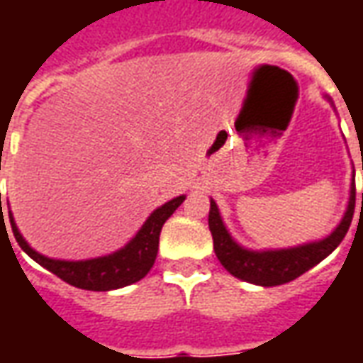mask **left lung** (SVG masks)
<instances>
[{"label": "left lung", "instance_id": "8db88e82", "mask_svg": "<svg viewBox=\"0 0 363 363\" xmlns=\"http://www.w3.org/2000/svg\"><path fill=\"white\" fill-rule=\"evenodd\" d=\"M328 103L333 104L330 96L325 95ZM354 206H356V186H354V174L350 182V198L344 212L342 220L327 237L311 243L288 247V249H267V251H252L243 245H239L231 237L221 220V213L218 204L210 200V216H208V225L213 237V251L231 276L239 280L249 281L255 286H280L288 281L296 280L301 274L317 267L320 260H325L340 245L350 228L352 216H354ZM362 210H363V192H362Z\"/></svg>", "mask_w": 363, "mask_h": 363}]
</instances>
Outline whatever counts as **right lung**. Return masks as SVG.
Segmentation results:
<instances>
[{
	"label": "right lung",
	"instance_id": "right-lung-1",
	"mask_svg": "<svg viewBox=\"0 0 363 363\" xmlns=\"http://www.w3.org/2000/svg\"><path fill=\"white\" fill-rule=\"evenodd\" d=\"M184 198H186L184 194L177 196L165 202L163 206H159L157 210H153L150 218L143 221L140 231L122 249L111 252V255H104V257L87 260H60L44 257L38 251H35L25 241V237L21 235L11 212H9V221H11L13 235L17 239L21 249L27 252L35 262H38L40 267L50 270L52 274H56L58 278L72 284L75 288L91 289V291H111V289H118L124 288V286H130V284H135L150 272L153 262H155V257H157L161 228L173 216L174 210L184 202Z\"/></svg>",
	"mask_w": 363,
	"mask_h": 363
}]
</instances>
